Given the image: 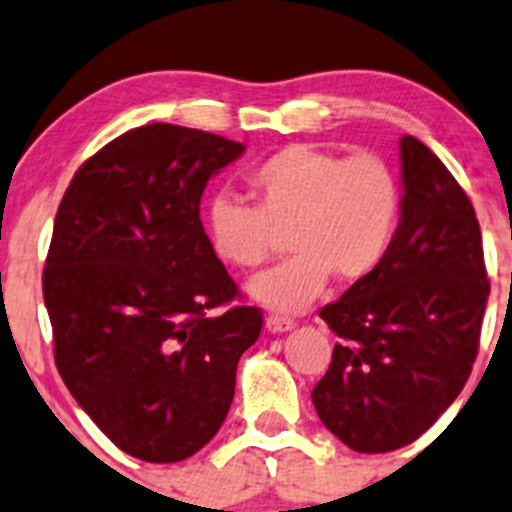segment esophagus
Masks as SVG:
<instances>
[{"instance_id":"esophagus-1","label":"esophagus","mask_w":512,"mask_h":512,"mask_svg":"<svg viewBox=\"0 0 512 512\" xmlns=\"http://www.w3.org/2000/svg\"><path fill=\"white\" fill-rule=\"evenodd\" d=\"M265 327L270 334H285V332H292L294 322L287 317H280V314H270V317L265 319Z\"/></svg>"}]
</instances>
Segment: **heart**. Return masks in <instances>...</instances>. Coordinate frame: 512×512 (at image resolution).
Wrapping results in <instances>:
<instances>
[{"label": "heart", "instance_id": "b5f03b06", "mask_svg": "<svg viewBox=\"0 0 512 512\" xmlns=\"http://www.w3.org/2000/svg\"><path fill=\"white\" fill-rule=\"evenodd\" d=\"M255 205L215 195L205 208V232L215 255L237 270L270 260L277 232L289 227L287 262L247 285L252 302L272 312H302L329 277L366 280L384 265L401 223V183L376 153H342L292 143L247 175Z\"/></svg>", "mask_w": 512, "mask_h": 512}]
</instances>
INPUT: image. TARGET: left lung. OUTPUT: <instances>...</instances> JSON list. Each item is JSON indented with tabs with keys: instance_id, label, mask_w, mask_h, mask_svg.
I'll list each match as a JSON object with an SVG mask.
<instances>
[{
	"instance_id": "1",
	"label": "left lung",
	"mask_w": 512,
	"mask_h": 512,
	"mask_svg": "<svg viewBox=\"0 0 512 512\" xmlns=\"http://www.w3.org/2000/svg\"><path fill=\"white\" fill-rule=\"evenodd\" d=\"M399 148L404 195L391 252L319 312L339 342L314 409L359 453L409 446L456 401L490 294L468 195L418 138L404 136Z\"/></svg>"
}]
</instances>
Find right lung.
Instances as JSON below:
<instances>
[{
    "mask_svg": "<svg viewBox=\"0 0 512 512\" xmlns=\"http://www.w3.org/2000/svg\"><path fill=\"white\" fill-rule=\"evenodd\" d=\"M242 153L195 128H133L76 170L56 213L44 267L56 369L141 461H185L218 433L260 337L257 307L218 312L237 285L200 223L205 185Z\"/></svg>",
    "mask_w": 512,
    "mask_h": 512,
    "instance_id": "obj_1",
    "label": "right lung"
}]
</instances>
